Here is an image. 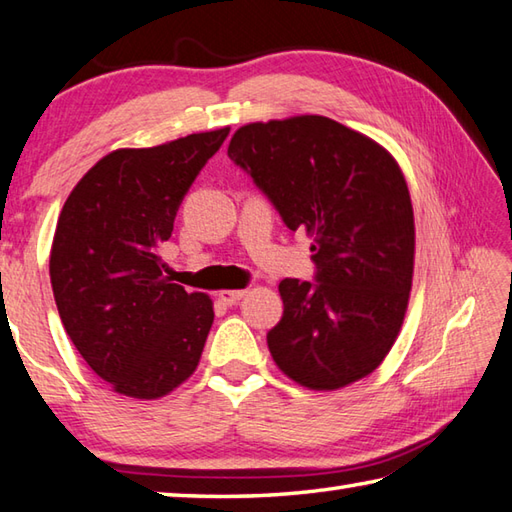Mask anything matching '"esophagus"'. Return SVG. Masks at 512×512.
Wrapping results in <instances>:
<instances>
[{
	"mask_svg": "<svg viewBox=\"0 0 512 512\" xmlns=\"http://www.w3.org/2000/svg\"><path fill=\"white\" fill-rule=\"evenodd\" d=\"M245 294H247V289H223V292H218V298L225 305H236Z\"/></svg>",
	"mask_w": 512,
	"mask_h": 512,
	"instance_id": "obj_1",
	"label": "esophagus"
}]
</instances>
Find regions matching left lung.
I'll use <instances>...</instances> for the list:
<instances>
[{
  "instance_id": "left-lung-1",
  "label": "left lung",
  "mask_w": 512,
  "mask_h": 512,
  "mask_svg": "<svg viewBox=\"0 0 512 512\" xmlns=\"http://www.w3.org/2000/svg\"><path fill=\"white\" fill-rule=\"evenodd\" d=\"M227 156L283 223L314 238V281L278 285L267 345L289 379L339 390L379 368L408 310L414 214L401 167L379 142L323 115L240 127Z\"/></svg>"
}]
</instances>
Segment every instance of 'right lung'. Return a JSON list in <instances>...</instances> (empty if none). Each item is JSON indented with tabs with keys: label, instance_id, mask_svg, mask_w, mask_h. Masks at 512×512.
<instances>
[{
	"label": "right lung",
	"instance_id": "obj_1",
	"mask_svg": "<svg viewBox=\"0 0 512 512\" xmlns=\"http://www.w3.org/2000/svg\"><path fill=\"white\" fill-rule=\"evenodd\" d=\"M227 136L229 127L111 151L57 218L48 260L57 312L82 359L124 397H165L198 368L214 303L162 274L160 247Z\"/></svg>",
	"mask_w": 512,
	"mask_h": 512
}]
</instances>
